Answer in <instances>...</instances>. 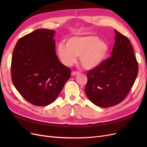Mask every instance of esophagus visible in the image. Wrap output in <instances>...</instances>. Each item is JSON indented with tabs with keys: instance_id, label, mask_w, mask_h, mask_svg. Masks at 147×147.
<instances>
[{
	"instance_id": "esophagus-1",
	"label": "esophagus",
	"mask_w": 147,
	"mask_h": 147,
	"mask_svg": "<svg viewBox=\"0 0 147 147\" xmlns=\"http://www.w3.org/2000/svg\"><path fill=\"white\" fill-rule=\"evenodd\" d=\"M79 74L78 72H77V71H72V73H71V74H72V76H75V75H77Z\"/></svg>"
}]
</instances>
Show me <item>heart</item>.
I'll return each mask as SVG.
<instances>
[{
  "mask_svg": "<svg viewBox=\"0 0 147 147\" xmlns=\"http://www.w3.org/2000/svg\"><path fill=\"white\" fill-rule=\"evenodd\" d=\"M109 51V44L95 35L70 37L66 45L61 43L57 47V55L65 65H73L80 56V63L86 70L99 67L107 59Z\"/></svg>",
  "mask_w": 147,
  "mask_h": 147,
  "instance_id": "obj_1",
  "label": "heart"
}]
</instances>
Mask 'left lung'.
I'll list each match as a JSON object with an SVG mask.
<instances>
[{"label":"left lung","instance_id":"1","mask_svg":"<svg viewBox=\"0 0 147 147\" xmlns=\"http://www.w3.org/2000/svg\"><path fill=\"white\" fill-rule=\"evenodd\" d=\"M109 58L87 74L85 93L93 104L100 107L117 105L126 98L138 74V63L127 37L117 30Z\"/></svg>","mask_w":147,"mask_h":147}]
</instances>
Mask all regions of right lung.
Returning a JSON list of instances; mask_svg holds the SVG:
<instances>
[{"label":"right lung","instance_id":"1","mask_svg":"<svg viewBox=\"0 0 147 147\" xmlns=\"http://www.w3.org/2000/svg\"><path fill=\"white\" fill-rule=\"evenodd\" d=\"M56 31L40 29L17 42L11 58V79L29 103L45 106L54 102L70 77V69L56 55Z\"/></svg>","mask_w":147,"mask_h":147}]
</instances>
